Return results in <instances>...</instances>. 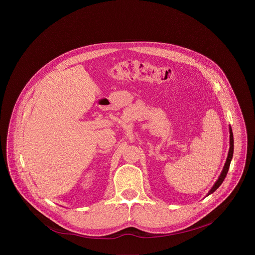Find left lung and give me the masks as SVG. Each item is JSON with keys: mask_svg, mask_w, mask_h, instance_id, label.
<instances>
[{"mask_svg": "<svg viewBox=\"0 0 255 255\" xmlns=\"http://www.w3.org/2000/svg\"><path fill=\"white\" fill-rule=\"evenodd\" d=\"M233 154H234V136H233V131H232V128L230 126V148H229V154H228V157H227V161L225 163V166L223 168V171L222 173H220L218 179L215 181V183L213 184V186L211 188V190L208 192V195L209 196L210 194L214 193L219 186L220 184L223 183V181L225 180L226 176H227V173L229 171V168H230V164H231V161L233 159Z\"/></svg>", "mask_w": 255, "mask_h": 255, "instance_id": "1", "label": "left lung"}]
</instances>
